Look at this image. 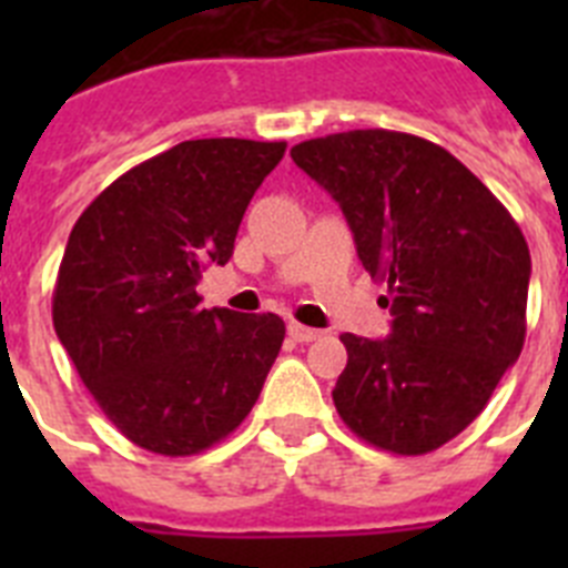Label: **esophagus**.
Here are the masks:
<instances>
[{
    "label": "esophagus",
    "mask_w": 568,
    "mask_h": 568,
    "mask_svg": "<svg viewBox=\"0 0 568 568\" xmlns=\"http://www.w3.org/2000/svg\"><path fill=\"white\" fill-rule=\"evenodd\" d=\"M287 333H290V338L298 341V344H310V341H315V338H318V335H321L318 329L304 327V324H290Z\"/></svg>",
    "instance_id": "esophagus-1"
}]
</instances>
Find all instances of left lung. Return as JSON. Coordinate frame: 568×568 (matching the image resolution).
Listing matches in <instances>:
<instances>
[{
  "label": "left lung",
  "instance_id": "left-lung-1",
  "mask_svg": "<svg viewBox=\"0 0 568 568\" xmlns=\"http://www.w3.org/2000/svg\"><path fill=\"white\" fill-rule=\"evenodd\" d=\"M290 155L338 202L395 315L386 338L341 335L335 409L378 449L433 453L478 418L524 349V233L478 175L420 135L349 130Z\"/></svg>",
  "mask_w": 568,
  "mask_h": 568
}]
</instances>
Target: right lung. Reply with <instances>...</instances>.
I'll use <instances>...</instances> for the list:
<instances>
[{"mask_svg": "<svg viewBox=\"0 0 568 568\" xmlns=\"http://www.w3.org/2000/svg\"><path fill=\"white\" fill-rule=\"evenodd\" d=\"M284 142L195 139L119 175L79 215L53 287V327L113 426L184 458L247 418L284 341L275 313L202 310L250 199Z\"/></svg>", "mask_w": 568, "mask_h": 568, "instance_id": "add662e5", "label": "right lung"}]
</instances>
